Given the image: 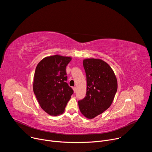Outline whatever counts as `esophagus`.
<instances>
[{
    "label": "esophagus",
    "instance_id": "obj_1",
    "mask_svg": "<svg viewBox=\"0 0 152 152\" xmlns=\"http://www.w3.org/2000/svg\"><path fill=\"white\" fill-rule=\"evenodd\" d=\"M73 91L75 93L76 92V87H73Z\"/></svg>",
    "mask_w": 152,
    "mask_h": 152
}]
</instances>
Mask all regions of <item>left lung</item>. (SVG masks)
Returning a JSON list of instances; mask_svg holds the SVG:
<instances>
[{"label":"left lung","mask_w":152,"mask_h":152,"mask_svg":"<svg viewBox=\"0 0 152 152\" xmlns=\"http://www.w3.org/2000/svg\"><path fill=\"white\" fill-rule=\"evenodd\" d=\"M83 66L87 87L86 96L78 105L84 117L93 119L111 105L117 91V80L110 65L100 59H84Z\"/></svg>","instance_id":"left-lung-1"}]
</instances>
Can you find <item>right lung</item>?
Returning <instances> with one entry per match:
<instances>
[{"label": "right lung", "instance_id": "obj_1", "mask_svg": "<svg viewBox=\"0 0 152 152\" xmlns=\"http://www.w3.org/2000/svg\"><path fill=\"white\" fill-rule=\"evenodd\" d=\"M72 59L55 55L44 58L37 66L34 93L40 107L50 115L62 114L73 93L66 82V66Z\"/></svg>", "mask_w": 152, "mask_h": 152}]
</instances>
